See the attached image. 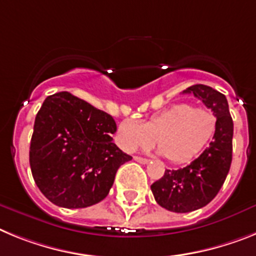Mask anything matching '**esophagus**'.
Segmentation results:
<instances>
[{
    "label": "esophagus",
    "mask_w": 256,
    "mask_h": 256,
    "mask_svg": "<svg viewBox=\"0 0 256 256\" xmlns=\"http://www.w3.org/2000/svg\"><path fill=\"white\" fill-rule=\"evenodd\" d=\"M134 160L136 162H139V164H143V165H146V164H148V162H150V160L148 158H143V157H139V156H135Z\"/></svg>",
    "instance_id": "esophagus-1"
}]
</instances>
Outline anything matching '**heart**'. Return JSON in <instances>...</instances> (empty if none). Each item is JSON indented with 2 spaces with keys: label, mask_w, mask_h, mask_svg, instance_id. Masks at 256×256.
Returning a JSON list of instances; mask_svg holds the SVG:
<instances>
[{
  "label": "heart",
  "mask_w": 256,
  "mask_h": 256,
  "mask_svg": "<svg viewBox=\"0 0 256 256\" xmlns=\"http://www.w3.org/2000/svg\"><path fill=\"white\" fill-rule=\"evenodd\" d=\"M216 131V117L204 108L180 103L152 116L144 124L122 121L117 140L122 150L150 148L156 140L168 161L183 164L204 150Z\"/></svg>",
  "instance_id": "obj_1"
}]
</instances>
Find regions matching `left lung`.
Returning <instances> with one entry per match:
<instances>
[{"instance_id": "obj_1", "label": "left lung", "mask_w": 256, "mask_h": 256, "mask_svg": "<svg viewBox=\"0 0 256 256\" xmlns=\"http://www.w3.org/2000/svg\"><path fill=\"white\" fill-rule=\"evenodd\" d=\"M201 99L216 117L212 142L200 157L178 170H166L150 186L160 206L174 212H190L214 200L232 164L233 121L226 95L206 85H193L183 91Z\"/></svg>"}]
</instances>
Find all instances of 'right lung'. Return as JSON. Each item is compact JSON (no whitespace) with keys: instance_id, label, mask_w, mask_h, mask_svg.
I'll return each mask as SVG.
<instances>
[{"instance_id":"obj_1","label":"right lung","mask_w":256,"mask_h":256,"mask_svg":"<svg viewBox=\"0 0 256 256\" xmlns=\"http://www.w3.org/2000/svg\"><path fill=\"white\" fill-rule=\"evenodd\" d=\"M113 117L68 91L45 99L30 148L33 179L54 205L82 208L106 197L121 165L132 157L113 143Z\"/></svg>"}]
</instances>
